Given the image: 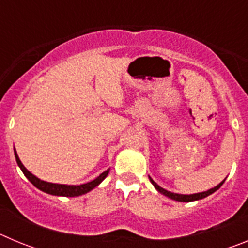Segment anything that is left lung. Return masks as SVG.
I'll use <instances>...</instances> for the list:
<instances>
[{
    "label": "left lung",
    "mask_w": 248,
    "mask_h": 248,
    "mask_svg": "<svg viewBox=\"0 0 248 248\" xmlns=\"http://www.w3.org/2000/svg\"><path fill=\"white\" fill-rule=\"evenodd\" d=\"M149 180H150V183L154 185L155 189L157 190V191L160 192V194L165 195V196H168L169 199H171V200H175V201H180V202H190V201H196V200H201V199L203 198H207L209 195L214 194L215 191H217L218 189H220L221 186H222V184L225 183V180L221 181L218 185H216L215 187H212V189L207 190V191H203V192H198V194H190V195H183V194H175V192H171V191H168V190L163 189L161 186L157 185L156 183H155L153 179H151L150 176H149Z\"/></svg>",
    "instance_id": "obj_1"
}]
</instances>
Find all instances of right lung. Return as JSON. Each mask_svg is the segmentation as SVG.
I'll list each match as a JSON object with an SVG mask.
<instances>
[{"label":"right lung","instance_id":"add662e5","mask_svg":"<svg viewBox=\"0 0 248 248\" xmlns=\"http://www.w3.org/2000/svg\"><path fill=\"white\" fill-rule=\"evenodd\" d=\"M15 157H16V161L18 164L19 169L22 170V172L25 174V176L27 177L31 183L36 186L37 189H39L41 191L46 192V194L54 195V196H65V198H74V196H80V195H84L87 192L92 191L94 187H97L105 177L108 176L109 170L110 169H107L104 172L99 175L98 177H95L94 180L89 181L87 184H82V185H65V184H53V183H47V181H43L41 179L33 175L32 172H30L27 169L25 168V165L22 164V161L19 160L18 155H17V151L15 149Z\"/></svg>","mask_w":248,"mask_h":248}]
</instances>
